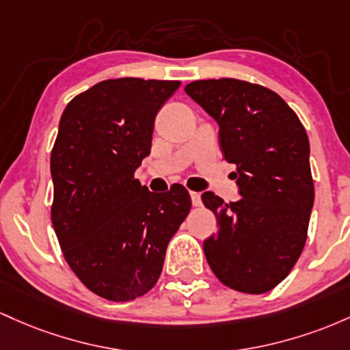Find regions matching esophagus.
I'll list each match as a JSON object with an SVG mask.
<instances>
[{"mask_svg":"<svg viewBox=\"0 0 350 350\" xmlns=\"http://www.w3.org/2000/svg\"><path fill=\"white\" fill-rule=\"evenodd\" d=\"M190 196H191V203H193V206L202 205V195H200L198 191H190Z\"/></svg>","mask_w":350,"mask_h":350,"instance_id":"1","label":"esophagus"}]
</instances>
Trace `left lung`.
I'll list each match as a JSON object with an SVG mask.
<instances>
[{"mask_svg":"<svg viewBox=\"0 0 350 350\" xmlns=\"http://www.w3.org/2000/svg\"><path fill=\"white\" fill-rule=\"evenodd\" d=\"M185 92L219 131V147L237 165L238 202L205 191L218 230L203 241L211 271L228 288L268 293L304 248L314 205L309 139L294 111L273 90L238 79L195 81Z\"/></svg>","mask_w":350,"mask_h":350,"instance_id":"left-lung-1","label":"left lung"}]
</instances>
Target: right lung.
<instances>
[{
  "instance_id": "1",
  "label": "right lung",
  "mask_w": 350,
  "mask_h": 350,
  "mask_svg": "<svg viewBox=\"0 0 350 350\" xmlns=\"http://www.w3.org/2000/svg\"><path fill=\"white\" fill-rule=\"evenodd\" d=\"M178 81L109 79L69 102L51 154L53 226L66 261L97 296L150 291L168 241L187 218L185 187L148 191L133 178L150 155L155 117Z\"/></svg>"
}]
</instances>
